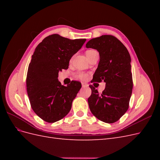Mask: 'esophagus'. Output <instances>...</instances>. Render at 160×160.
I'll return each instance as SVG.
<instances>
[{"label": "esophagus", "mask_w": 160, "mask_h": 160, "mask_svg": "<svg viewBox=\"0 0 160 160\" xmlns=\"http://www.w3.org/2000/svg\"><path fill=\"white\" fill-rule=\"evenodd\" d=\"M88 84H85L84 83H82V88H88Z\"/></svg>", "instance_id": "obj_1"}]
</instances>
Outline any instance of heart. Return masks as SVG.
<instances>
[{"label": "heart", "mask_w": 160, "mask_h": 160, "mask_svg": "<svg viewBox=\"0 0 160 160\" xmlns=\"http://www.w3.org/2000/svg\"><path fill=\"white\" fill-rule=\"evenodd\" d=\"M90 51H87V52H90ZM77 77H78V78H79V79H81L85 80V79H87V77H88V75H87L85 73H83V72H79V73L77 74Z\"/></svg>", "instance_id": "1"}]
</instances>
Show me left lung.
<instances>
[{
    "mask_svg": "<svg viewBox=\"0 0 160 160\" xmlns=\"http://www.w3.org/2000/svg\"><path fill=\"white\" fill-rule=\"evenodd\" d=\"M86 47L96 49L99 54L93 80L105 83L101 94L89 86V109L98 119L113 123L122 118L129 108L133 89L130 55L123 43L112 35L92 38L87 42Z\"/></svg>",
    "mask_w": 160,
    "mask_h": 160,
    "instance_id": "1",
    "label": "left lung"
}]
</instances>
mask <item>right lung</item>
<instances>
[{
	"mask_svg": "<svg viewBox=\"0 0 160 160\" xmlns=\"http://www.w3.org/2000/svg\"><path fill=\"white\" fill-rule=\"evenodd\" d=\"M85 41L53 34L45 38L34 51L27 76V94L34 112L45 122H56L70 111L81 84L72 81L63 86L58 75L62 69H68L71 57Z\"/></svg>",
	"mask_w": 160,
	"mask_h": 160,
	"instance_id": "obj_1",
	"label": "right lung"
}]
</instances>
